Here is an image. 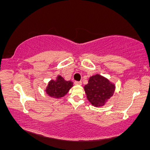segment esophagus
<instances>
[{"instance_id": "1", "label": "esophagus", "mask_w": 150, "mask_h": 150, "mask_svg": "<svg viewBox=\"0 0 150 150\" xmlns=\"http://www.w3.org/2000/svg\"><path fill=\"white\" fill-rule=\"evenodd\" d=\"M75 83L76 85H78V86H81V81H75Z\"/></svg>"}]
</instances>
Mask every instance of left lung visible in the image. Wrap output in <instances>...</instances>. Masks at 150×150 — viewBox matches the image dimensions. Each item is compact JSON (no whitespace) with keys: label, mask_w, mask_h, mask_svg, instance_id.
I'll return each instance as SVG.
<instances>
[{"label":"left lung","mask_w":150,"mask_h":150,"mask_svg":"<svg viewBox=\"0 0 150 150\" xmlns=\"http://www.w3.org/2000/svg\"><path fill=\"white\" fill-rule=\"evenodd\" d=\"M83 89L89 103L95 107H102L113 96L115 86L106 77L96 74L89 77Z\"/></svg>","instance_id":"left-lung-1"}]
</instances>
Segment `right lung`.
<instances>
[{
	"label": "right lung",
	"instance_id": "add662e5",
	"mask_svg": "<svg viewBox=\"0 0 150 150\" xmlns=\"http://www.w3.org/2000/svg\"><path fill=\"white\" fill-rule=\"evenodd\" d=\"M73 86V83L72 81L70 80L66 81L61 75H59L55 79H51L48 82L45 91L50 97L60 99L64 97Z\"/></svg>",
	"mask_w": 150,
	"mask_h": 150
}]
</instances>
